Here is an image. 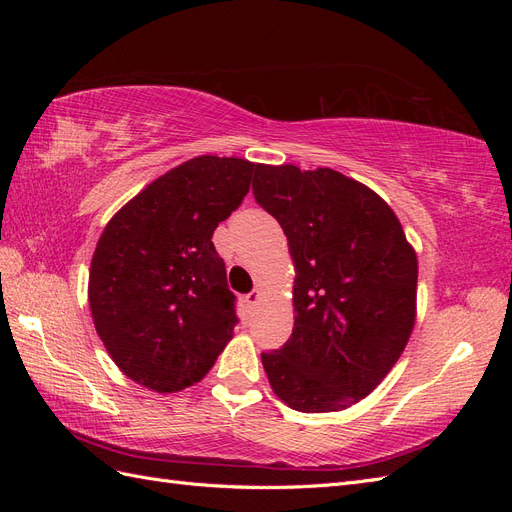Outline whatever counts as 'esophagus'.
<instances>
[{
	"mask_svg": "<svg viewBox=\"0 0 512 512\" xmlns=\"http://www.w3.org/2000/svg\"><path fill=\"white\" fill-rule=\"evenodd\" d=\"M260 297H262L260 290H252L250 294H245V305L250 307V309H254L260 303Z\"/></svg>",
	"mask_w": 512,
	"mask_h": 512,
	"instance_id": "obj_1",
	"label": "esophagus"
}]
</instances>
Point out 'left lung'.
<instances>
[{"label": "left lung", "instance_id": "left-lung-1", "mask_svg": "<svg viewBox=\"0 0 512 512\" xmlns=\"http://www.w3.org/2000/svg\"><path fill=\"white\" fill-rule=\"evenodd\" d=\"M252 190L294 265L292 335L260 356L271 389L299 412L359 404L412 335L414 247L384 198L333 168L256 164Z\"/></svg>", "mask_w": 512, "mask_h": 512}]
</instances>
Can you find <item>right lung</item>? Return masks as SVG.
<instances>
[{
    "instance_id": "add662e5",
    "label": "right lung",
    "mask_w": 512,
    "mask_h": 512,
    "mask_svg": "<svg viewBox=\"0 0 512 512\" xmlns=\"http://www.w3.org/2000/svg\"><path fill=\"white\" fill-rule=\"evenodd\" d=\"M254 170L243 158H192L145 185L102 230L91 318L115 365L149 391L194 386L232 339L235 294L211 237Z\"/></svg>"
}]
</instances>
